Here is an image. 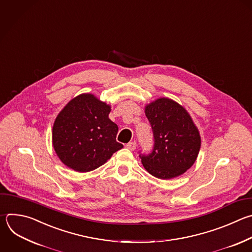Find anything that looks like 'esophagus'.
Wrapping results in <instances>:
<instances>
[{
    "label": "esophagus",
    "instance_id": "34e87169",
    "mask_svg": "<svg viewBox=\"0 0 252 252\" xmlns=\"http://www.w3.org/2000/svg\"><path fill=\"white\" fill-rule=\"evenodd\" d=\"M126 147L127 149H129V150H134V149L136 148V143H135V141L128 142V143L126 145Z\"/></svg>",
    "mask_w": 252,
    "mask_h": 252
}]
</instances>
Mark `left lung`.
<instances>
[{"label":"left lung","mask_w":252,"mask_h":252,"mask_svg":"<svg viewBox=\"0 0 252 252\" xmlns=\"http://www.w3.org/2000/svg\"><path fill=\"white\" fill-rule=\"evenodd\" d=\"M154 145L149 154H139L152 176L167 180L185 173L195 163L200 147L199 130L188 112L175 101L160 98L145 107Z\"/></svg>","instance_id":"1"}]
</instances>
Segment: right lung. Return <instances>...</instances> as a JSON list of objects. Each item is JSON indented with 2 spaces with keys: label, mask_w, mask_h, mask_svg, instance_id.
<instances>
[{
  "label": "right lung",
  "mask_w": 252,
  "mask_h": 252,
  "mask_svg": "<svg viewBox=\"0 0 252 252\" xmlns=\"http://www.w3.org/2000/svg\"><path fill=\"white\" fill-rule=\"evenodd\" d=\"M111 107L92 94L72 99L58 114L52 143L59 159L77 172H89L124 147L118 126L109 119Z\"/></svg>",
  "instance_id": "1"
}]
</instances>
